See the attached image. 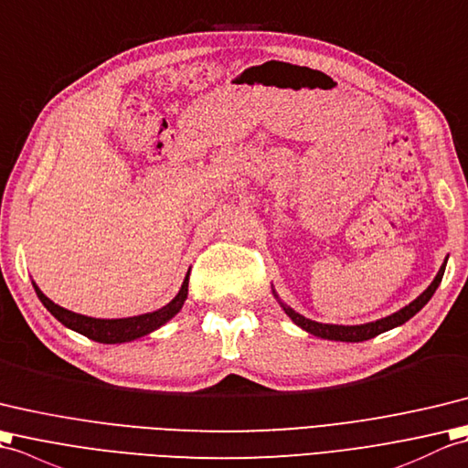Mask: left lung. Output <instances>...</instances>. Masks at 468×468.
I'll list each match as a JSON object with an SVG mask.
<instances>
[{
    "mask_svg": "<svg viewBox=\"0 0 468 468\" xmlns=\"http://www.w3.org/2000/svg\"><path fill=\"white\" fill-rule=\"evenodd\" d=\"M444 266H446V261L444 264L441 266L437 278L432 280V284L424 290V292L417 298L412 300V303L409 306H404L402 310H399V313H394L387 318H380L377 322H368V324H360V326H338V324H322V322H314V320H308L304 316H300L298 313H294L292 308L284 306V313L292 318L296 324L310 332V335L314 336H320V338H328V340H342V342H362V340H368V338H375L378 335H382V332H387L394 326H400L407 322L409 318H412L414 314L419 313V310L429 303V300L432 298L434 290L439 288L441 280H442V274H444Z\"/></svg>",
    "mask_w": 468,
    "mask_h": 468,
    "instance_id": "8db88e82",
    "label": "left lung"
}]
</instances>
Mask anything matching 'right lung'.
Instances as JSON below:
<instances>
[{
	"instance_id": "add662e5",
	"label": "right lung",
	"mask_w": 468,
	"mask_h": 468,
	"mask_svg": "<svg viewBox=\"0 0 468 468\" xmlns=\"http://www.w3.org/2000/svg\"><path fill=\"white\" fill-rule=\"evenodd\" d=\"M34 288H36L37 298L41 300V304H44L49 313L61 322V324L80 332V335H84L91 340L101 342V345H118V342H130V340H136L140 336H146L152 330L160 328L172 316L178 314L186 296H188V276H186L180 292L176 294V298L170 304H165L164 308L155 310V313L132 316V318H118V320H101V318H90V316L76 314V313H71V310H66V308H61V306L51 303V300L44 292H41L36 284H34Z\"/></svg>"
}]
</instances>
